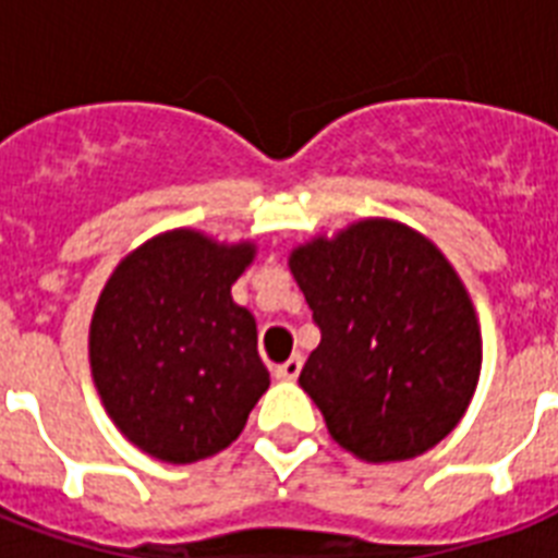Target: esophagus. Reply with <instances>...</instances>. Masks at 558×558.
<instances>
[{
  "mask_svg": "<svg viewBox=\"0 0 558 558\" xmlns=\"http://www.w3.org/2000/svg\"><path fill=\"white\" fill-rule=\"evenodd\" d=\"M301 367H304V359H301V353H295L292 359H287L283 365L275 367V376L283 381H295L298 379V373H301Z\"/></svg>",
  "mask_w": 558,
  "mask_h": 558,
  "instance_id": "obj_1",
  "label": "esophagus"
}]
</instances>
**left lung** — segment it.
<instances>
[{"label":"left lung","instance_id":"1","mask_svg":"<svg viewBox=\"0 0 558 558\" xmlns=\"http://www.w3.org/2000/svg\"><path fill=\"white\" fill-rule=\"evenodd\" d=\"M322 344L298 376L341 449L371 463L423 454L460 423L481 373L466 289L423 234L365 219L289 257Z\"/></svg>","mask_w":558,"mask_h":558}]
</instances>
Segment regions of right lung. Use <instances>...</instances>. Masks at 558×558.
Masks as SVG:
<instances>
[{"label": "right lung", "instance_id": "obj_1", "mask_svg": "<svg viewBox=\"0 0 558 558\" xmlns=\"http://www.w3.org/2000/svg\"><path fill=\"white\" fill-rule=\"evenodd\" d=\"M252 257V243L179 228L124 257L100 292L92 376L112 423L150 458L217 454L269 388L254 315L231 298Z\"/></svg>", "mask_w": 558, "mask_h": 558}]
</instances>
